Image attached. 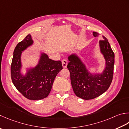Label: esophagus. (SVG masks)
Wrapping results in <instances>:
<instances>
[{"mask_svg": "<svg viewBox=\"0 0 129 129\" xmlns=\"http://www.w3.org/2000/svg\"><path fill=\"white\" fill-rule=\"evenodd\" d=\"M68 65V61L66 59H64L62 61V65L64 68H66Z\"/></svg>", "mask_w": 129, "mask_h": 129, "instance_id": "esophagus-1", "label": "esophagus"}]
</instances>
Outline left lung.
Returning a JSON list of instances; mask_svg holds the SVG:
<instances>
[{"mask_svg":"<svg viewBox=\"0 0 129 129\" xmlns=\"http://www.w3.org/2000/svg\"><path fill=\"white\" fill-rule=\"evenodd\" d=\"M94 37L99 34L93 32ZM104 40L99 42L100 53L105 60V66L101 73L90 72L82 59L77 53L68 57L69 62L67 68L70 72V80L77 97L88 100L96 98L108 89L112 82L115 55L107 39L103 36Z\"/></svg>","mask_w":129,"mask_h":129,"instance_id":"1","label":"left lung"}]
</instances>
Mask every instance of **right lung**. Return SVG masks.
Instances as JSON below:
<instances>
[{"mask_svg": "<svg viewBox=\"0 0 129 129\" xmlns=\"http://www.w3.org/2000/svg\"><path fill=\"white\" fill-rule=\"evenodd\" d=\"M34 44L29 34L17 44L12 61L11 78L14 86L25 97L31 100H40L49 94L55 78L62 67L61 61L50 59L47 54L41 51L37 65L26 68V73L23 74L22 54Z\"/></svg>", "mask_w": 129, "mask_h": 129, "instance_id": "1", "label": "right lung"}]
</instances>
